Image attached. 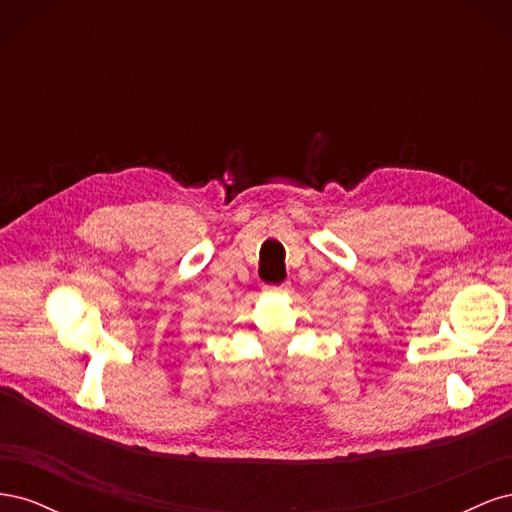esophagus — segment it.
<instances>
[{
	"label": "esophagus",
	"instance_id": "obj_1",
	"mask_svg": "<svg viewBox=\"0 0 512 512\" xmlns=\"http://www.w3.org/2000/svg\"><path fill=\"white\" fill-rule=\"evenodd\" d=\"M288 288H290L288 282H284V284H280V286H265L267 292H286Z\"/></svg>",
	"mask_w": 512,
	"mask_h": 512
}]
</instances>
